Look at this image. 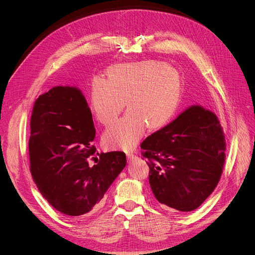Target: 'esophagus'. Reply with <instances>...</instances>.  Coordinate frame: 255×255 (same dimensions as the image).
I'll use <instances>...</instances> for the list:
<instances>
[{"label": "esophagus", "mask_w": 255, "mask_h": 255, "mask_svg": "<svg viewBox=\"0 0 255 255\" xmlns=\"http://www.w3.org/2000/svg\"><path fill=\"white\" fill-rule=\"evenodd\" d=\"M127 156H128V162H130V161H132V160H134V159L137 158V155L136 154H132V153H128Z\"/></svg>", "instance_id": "esophagus-1"}]
</instances>
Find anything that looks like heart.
Returning a JSON list of instances; mask_svg holds the SVG:
<instances>
[{"label": "heart", "instance_id": "1", "mask_svg": "<svg viewBox=\"0 0 255 255\" xmlns=\"http://www.w3.org/2000/svg\"><path fill=\"white\" fill-rule=\"evenodd\" d=\"M182 93L181 75L160 62L117 64L107 71L106 81L94 79L91 106L98 123L111 126L124 110L128 113L109 128L103 143L109 149L130 150L149 130L161 128L174 115Z\"/></svg>", "mask_w": 255, "mask_h": 255}]
</instances>
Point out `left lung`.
<instances>
[{"instance_id":"obj_1","label":"left lung","mask_w":255,"mask_h":255,"mask_svg":"<svg viewBox=\"0 0 255 255\" xmlns=\"http://www.w3.org/2000/svg\"><path fill=\"white\" fill-rule=\"evenodd\" d=\"M149 184L161 208L196 210L214 191L226 162V140L215 114L192 106L141 144Z\"/></svg>"}]
</instances>
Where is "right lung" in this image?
<instances>
[{"label": "right lung", "mask_w": 255, "mask_h": 255, "mask_svg": "<svg viewBox=\"0 0 255 255\" xmlns=\"http://www.w3.org/2000/svg\"><path fill=\"white\" fill-rule=\"evenodd\" d=\"M29 128V170L42 196L71 217L96 210L127 157L123 151L99 153L92 145L96 128L79 89L56 86L40 96Z\"/></svg>", "instance_id": "1"}]
</instances>
